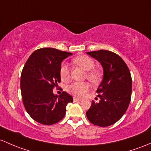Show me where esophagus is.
<instances>
[{"label":"esophagus","instance_id":"34e87169","mask_svg":"<svg viewBox=\"0 0 151 151\" xmlns=\"http://www.w3.org/2000/svg\"><path fill=\"white\" fill-rule=\"evenodd\" d=\"M73 100H74V102H78V101H81V99H80V98H75V97H74V98H73Z\"/></svg>","mask_w":151,"mask_h":151}]
</instances>
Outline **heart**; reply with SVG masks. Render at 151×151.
Wrapping results in <instances>:
<instances>
[{"instance_id":"obj_1","label":"heart","mask_w":151,"mask_h":151,"mask_svg":"<svg viewBox=\"0 0 151 151\" xmlns=\"http://www.w3.org/2000/svg\"><path fill=\"white\" fill-rule=\"evenodd\" d=\"M72 62L82 69L86 71L85 78L93 84H97L101 79V72L98 69L94 68L95 62L92 58L86 55H81L72 59ZM60 77L63 82H66L70 78V69L66 63H61L59 70ZM90 85L88 82H73L66 88V90L72 96L82 98L90 90Z\"/></svg>"}]
</instances>
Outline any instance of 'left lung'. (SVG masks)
I'll use <instances>...</instances> for the list:
<instances>
[{
	"mask_svg": "<svg viewBox=\"0 0 151 151\" xmlns=\"http://www.w3.org/2000/svg\"><path fill=\"white\" fill-rule=\"evenodd\" d=\"M104 68V78L97 93L100 101H92L86 112L88 120L97 126H110L123 116L132 96V77L127 65L114 52L107 50L88 52Z\"/></svg>",
	"mask_w": 151,
	"mask_h": 151,
	"instance_id": "left-lung-1",
	"label": "left lung"
}]
</instances>
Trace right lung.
Instances as JSON below:
<instances>
[{"label":"right lung","mask_w":151,"mask_h":151,"mask_svg":"<svg viewBox=\"0 0 151 151\" xmlns=\"http://www.w3.org/2000/svg\"><path fill=\"white\" fill-rule=\"evenodd\" d=\"M71 53L52 47L35 50L22 71L20 87L23 104L28 114L38 123L51 125L64 117L66 105L73 98L66 92L53 94L61 82L59 70L63 59Z\"/></svg>","instance_id":"1"}]
</instances>
